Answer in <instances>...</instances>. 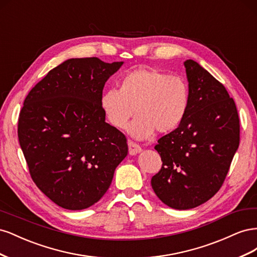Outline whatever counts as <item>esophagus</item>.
Wrapping results in <instances>:
<instances>
[{
    "label": "esophagus",
    "instance_id": "1",
    "mask_svg": "<svg viewBox=\"0 0 257 257\" xmlns=\"http://www.w3.org/2000/svg\"><path fill=\"white\" fill-rule=\"evenodd\" d=\"M127 145H128V152H130L131 155H136L137 153H139V152L142 151V147L139 146V145H137L134 142H131L130 141L127 143Z\"/></svg>",
    "mask_w": 257,
    "mask_h": 257
}]
</instances>
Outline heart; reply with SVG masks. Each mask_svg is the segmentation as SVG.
Returning a JSON list of instances; mask_svg holds the SVG:
<instances>
[{"label":"heart","instance_id":"obj_1","mask_svg":"<svg viewBox=\"0 0 257 257\" xmlns=\"http://www.w3.org/2000/svg\"><path fill=\"white\" fill-rule=\"evenodd\" d=\"M190 90L180 76L157 68H136L124 74L119 89L106 90L100 108L112 126L127 130L137 139L149 138L154 131L169 133L182 123L189 109Z\"/></svg>","mask_w":257,"mask_h":257}]
</instances>
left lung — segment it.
Returning <instances> with one entry per match:
<instances>
[{
    "label": "left lung",
    "instance_id": "left-lung-1",
    "mask_svg": "<svg viewBox=\"0 0 257 257\" xmlns=\"http://www.w3.org/2000/svg\"><path fill=\"white\" fill-rule=\"evenodd\" d=\"M184 66L189 109L154 147L163 164L151 179L157 196L179 210L204 204L220 190L240 141L236 104L224 85L195 61L186 60Z\"/></svg>",
    "mask_w": 257,
    "mask_h": 257
}]
</instances>
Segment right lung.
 I'll return each instance as SVG.
<instances>
[{
    "label": "right lung",
    "instance_id": "obj_1",
    "mask_svg": "<svg viewBox=\"0 0 257 257\" xmlns=\"http://www.w3.org/2000/svg\"><path fill=\"white\" fill-rule=\"evenodd\" d=\"M123 62L69 59L29 92L18 120L19 144L31 178L54 204L89 208L109 188L127 155L126 138L105 122V82Z\"/></svg>",
    "mask_w": 257,
    "mask_h": 257
}]
</instances>
